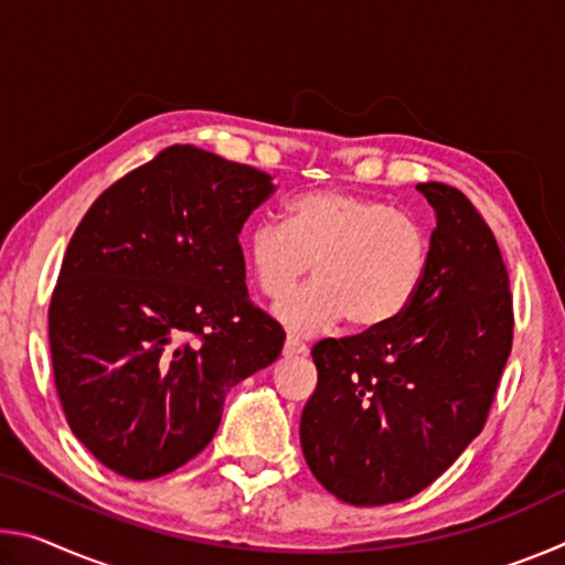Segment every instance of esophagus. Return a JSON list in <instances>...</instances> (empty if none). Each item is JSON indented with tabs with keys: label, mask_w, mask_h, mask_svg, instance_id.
<instances>
[{
	"label": "esophagus",
	"mask_w": 565,
	"mask_h": 565,
	"mask_svg": "<svg viewBox=\"0 0 565 565\" xmlns=\"http://www.w3.org/2000/svg\"><path fill=\"white\" fill-rule=\"evenodd\" d=\"M306 353H309V349H306L301 341H296L294 337L284 341V356H306Z\"/></svg>",
	"instance_id": "1"
}]
</instances>
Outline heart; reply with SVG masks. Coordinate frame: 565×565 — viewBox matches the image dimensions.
<instances>
[{
	"label": "heart",
	"instance_id": "obj_1",
	"mask_svg": "<svg viewBox=\"0 0 565 565\" xmlns=\"http://www.w3.org/2000/svg\"><path fill=\"white\" fill-rule=\"evenodd\" d=\"M428 259L431 244L416 216L341 189L296 196L286 226L259 222L246 236L248 271L266 299H284L309 269L317 276L274 309L296 337L343 319L356 331L388 327L416 301Z\"/></svg>",
	"mask_w": 565,
	"mask_h": 565
}]
</instances>
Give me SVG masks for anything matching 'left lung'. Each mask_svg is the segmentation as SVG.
<instances>
[{
    "label": "left lung",
    "instance_id": "obj_1",
    "mask_svg": "<svg viewBox=\"0 0 565 565\" xmlns=\"http://www.w3.org/2000/svg\"><path fill=\"white\" fill-rule=\"evenodd\" d=\"M436 228L424 286L404 317L311 349L319 384L301 414L311 473L351 505L406 501L481 434L513 341L509 274L461 191L416 186Z\"/></svg>",
    "mask_w": 565,
    "mask_h": 565
}]
</instances>
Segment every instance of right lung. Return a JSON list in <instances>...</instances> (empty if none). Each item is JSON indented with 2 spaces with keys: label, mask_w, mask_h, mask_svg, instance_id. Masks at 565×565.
I'll use <instances>...</instances> for the list:
<instances>
[{
  "label": "right lung",
  "mask_w": 565,
  "mask_h": 565,
  "mask_svg": "<svg viewBox=\"0 0 565 565\" xmlns=\"http://www.w3.org/2000/svg\"><path fill=\"white\" fill-rule=\"evenodd\" d=\"M264 171L169 147L92 204L50 303L54 381L74 436L134 481L212 441L228 388L279 359L284 331L246 291L242 226Z\"/></svg>",
  "instance_id": "right-lung-1"
}]
</instances>
